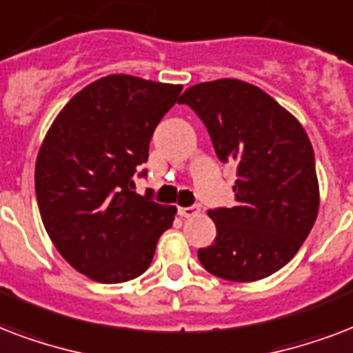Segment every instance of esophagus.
<instances>
[{
	"label": "esophagus",
	"instance_id": "obj_1",
	"mask_svg": "<svg viewBox=\"0 0 353 353\" xmlns=\"http://www.w3.org/2000/svg\"><path fill=\"white\" fill-rule=\"evenodd\" d=\"M179 214L182 217H195L201 214V208L199 206H188V208H179Z\"/></svg>",
	"mask_w": 353,
	"mask_h": 353
}]
</instances>
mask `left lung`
Masks as SVG:
<instances>
[{
	"label": "left lung",
	"mask_w": 353,
	"mask_h": 353,
	"mask_svg": "<svg viewBox=\"0 0 353 353\" xmlns=\"http://www.w3.org/2000/svg\"><path fill=\"white\" fill-rule=\"evenodd\" d=\"M206 125L221 162L237 163L236 206L210 210L217 236L202 267L228 281L274 274L315 225L321 193L313 147L296 117L245 81L217 79L180 97Z\"/></svg>",
	"instance_id": "left-lung-1"
}]
</instances>
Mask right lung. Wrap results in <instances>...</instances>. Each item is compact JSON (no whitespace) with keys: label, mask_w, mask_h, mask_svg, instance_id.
<instances>
[{"label":"right lung","mask_w":353,"mask_h":353,"mask_svg":"<svg viewBox=\"0 0 353 353\" xmlns=\"http://www.w3.org/2000/svg\"><path fill=\"white\" fill-rule=\"evenodd\" d=\"M182 84L108 75L59 112L34 168L37 201L48 236L73 269L101 283L143 274L176 208L134 190L136 168Z\"/></svg>","instance_id":"add662e5"}]
</instances>
